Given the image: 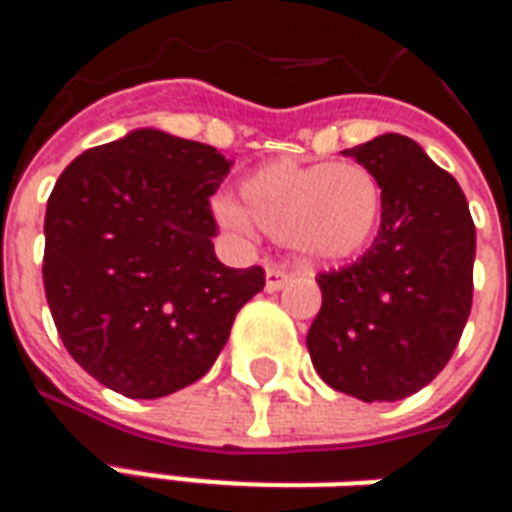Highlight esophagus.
<instances>
[{"label":"esophagus","instance_id":"1","mask_svg":"<svg viewBox=\"0 0 512 512\" xmlns=\"http://www.w3.org/2000/svg\"><path fill=\"white\" fill-rule=\"evenodd\" d=\"M290 271H285V268H279V266H268L266 268V290L268 293H277V290H282L285 285L290 282Z\"/></svg>","mask_w":512,"mask_h":512}]
</instances>
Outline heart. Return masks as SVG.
<instances>
[{"label": "heart", "instance_id": "obj_1", "mask_svg": "<svg viewBox=\"0 0 512 512\" xmlns=\"http://www.w3.org/2000/svg\"><path fill=\"white\" fill-rule=\"evenodd\" d=\"M244 208L216 202V219L238 235L260 230L288 241L304 260L343 263L359 255L381 222V183L362 164L290 158L268 161L241 180Z\"/></svg>", "mask_w": 512, "mask_h": 512}]
</instances>
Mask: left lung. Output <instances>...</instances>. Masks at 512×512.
I'll return each mask as SVG.
<instances>
[{
  "instance_id": "1",
  "label": "left lung",
  "mask_w": 512,
  "mask_h": 512,
  "mask_svg": "<svg viewBox=\"0 0 512 512\" xmlns=\"http://www.w3.org/2000/svg\"><path fill=\"white\" fill-rule=\"evenodd\" d=\"M381 183V227L356 263L318 274L307 348L326 384L365 403L428 386L472 310L474 222L458 180L400 134L343 150Z\"/></svg>"
}]
</instances>
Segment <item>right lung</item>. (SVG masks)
<instances>
[{"mask_svg":"<svg viewBox=\"0 0 512 512\" xmlns=\"http://www.w3.org/2000/svg\"><path fill=\"white\" fill-rule=\"evenodd\" d=\"M233 167L216 147L139 128L73 158L46 205L43 288L68 354L134 400L202 378L260 266L213 252L211 194Z\"/></svg>","mask_w":512,"mask_h":512,"instance_id":"add662e5","label":"right lung"}]
</instances>
